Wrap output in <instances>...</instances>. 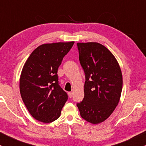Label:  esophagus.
Masks as SVG:
<instances>
[{
	"mask_svg": "<svg viewBox=\"0 0 146 146\" xmlns=\"http://www.w3.org/2000/svg\"><path fill=\"white\" fill-rule=\"evenodd\" d=\"M68 95H69V98H71L73 93H72V92H69V93H68Z\"/></svg>",
	"mask_w": 146,
	"mask_h": 146,
	"instance_id": "1",
	"label": "esophagus"
}]
</instances>
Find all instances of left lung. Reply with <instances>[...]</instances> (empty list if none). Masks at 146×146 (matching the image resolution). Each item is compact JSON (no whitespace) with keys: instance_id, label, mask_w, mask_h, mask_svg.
<instances>
[{"instance_id":"obj_1","label":"left lung","mask_w":146,"mask_h":146,"mask_svg":"<svg viewBox=\"0 0 146 146\" xmlns=\"http://www.w3.org/2000/svg\"><path fill=\"white\" fill-rule=\"evenodd\" d=\"M79 58L85 74L84 98L77 103L81 117L93 124L104 121L119 102L123 78L119 63L98 42H77Z\"/></svg>"}]
</instances>
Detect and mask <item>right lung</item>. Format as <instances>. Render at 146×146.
<instances>
[{
  "mask_svg": "<svg viewBox=\"0 0 146 146\" xmlns=\"http://www.w3.org/2000/svg\"><path fill=\"white\" fill-rule=\"evenodd\" d=\"M74 41L43 44L35 48L23 66L20 77L21 98L31 115L42 123L57 119L67 101L59 84L58 68Z\"/></svg>",
  "mask_w": 146,
  "mask_h": 146,
  "instance_id": "right-lung-1",
  "label": "right lung"
}]
</instances>
